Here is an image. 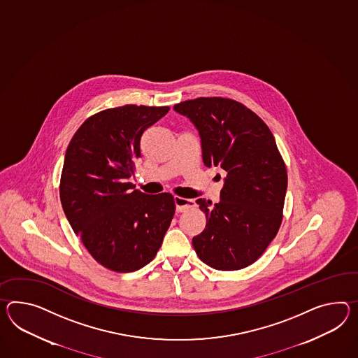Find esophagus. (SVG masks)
<instances>
[{"instance_id":"esophagus-1","label":"esophagus","mask_w":358,"mask_h":358,"mask_svg":"<svg viewBox=\"0 0 358 358\" xmlns=\"http://www.w3.org/2000/svg\"><path fill=\"white\" fill-rule=\"evenodd\" d=\"M176 210L177 212H186L195 207V201L192 199H186L182 196H175Z\"/></svg>"}]
</instances>
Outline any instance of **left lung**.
I'll use <instances>...</instances> for the list:
<instances>
[{
  "instance_id": "left-lung-1",
  "label": "left lung",
  "mask_w": 358,
  "mask_h": 358,
  "mask_svg": "<svg viewBox=\"0 0 358 358\" xmlns=\"http://www.w3.org/2000/svg\"><path fill=\"white\" fill-rule=\"evenodd\" d=\"M173 108L199 131L204 164L227 172L218 203L196 201L207 225L192 238L194 250L213 269H243L262 256L282 224L287 171L274 136L234 99L201 96Z\"/></svg>"
}]
</instances>
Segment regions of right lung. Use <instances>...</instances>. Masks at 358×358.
<instances>
[{"mask_svg":"<svg viewBox=\"0 0 358 358\" xmlns=\"http://www.w3.org/2000/svg\"><path fill=\"white\" fill-rule=\"evenodd\" d=\"M168 106L107 108L81 124L66 151L59 195L64 215L96 262L138 271L157 255L175 215L169 192L148 195L129 181L143 131Z\"/></svg>","mask_w":358,"mask_h":358,"instance_id":"add662e5","label":"right lung"}]
</instances>
